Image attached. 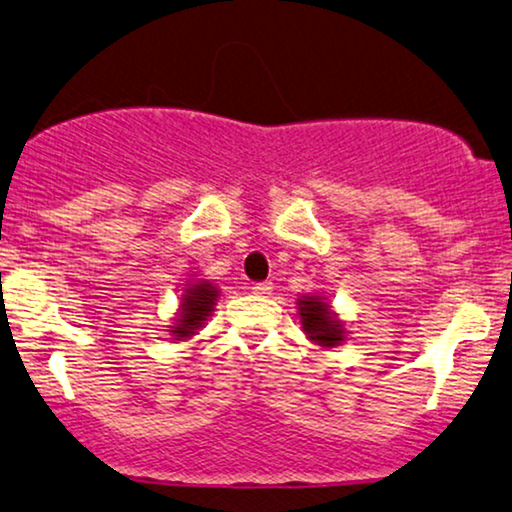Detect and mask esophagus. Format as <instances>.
<instances>
[{
    "mask_svg": "<svg viewBox=\"0 0 512 512\" xmlns=\"http://www.w3.org/2000/svg\"><path fill=\"white\" fill-rule=\"evenodd\" d=\"M271 290H274V286H271L269 281H264V283H255V286H252V293H255V295H269Z\"/></svg>",
    "mask_w": 512,
    "mask_h": 512,
    "instance_id": "34e87169",
    "label": "esophagus"
}]
</instances>
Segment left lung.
<instances>
[{"mask_svg": "<svg viewBox=\"0 0 512 512\" xmlns=\"http://www.w3.org/2000/svg\"><path fill=\"white\" fill-rule=\"evenodd\" d=\"M297 316H300V326L309 342H314L321 349H333L345 345L347 328L345 321L340 319L328 297L307 293L297 297Z\"/></svg>", "mask_w": 512, "mask_h": 512, "instance_id": "1", "label": "left lung"}]
</instances>
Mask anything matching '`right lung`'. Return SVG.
Returning <instances> with one entry per match:
<instances>
[{
	"label": "right lung",
	"mask_w": 512,
	"mask_h": 512,
	"mask_svg": "<svg viewBox=\"0 0 512 512\" xmlns=\"http://www.w3.org/2000/svg\"><path fill=\"white\" fill-rule=\"evenodd\" d=\"M219 288L208 278H193L179 297V309L172 316V326H167L170 340H191L198 331H203L205 321L215 312Z\"/></svg>",
	"instance_id": "obj_1"
}]
</instances>
